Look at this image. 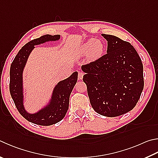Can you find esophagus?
Returning <instances> with one entry per match:
<instances>
[{"label":"esophagus","instance_id":"34e87169","mask_svg":"<svg viewBox=\"0 0 158 158\" xmlns=\"http://www.w3.org/2000/svg\"><path fill=\"white\" fill-rule=\"evenodd\" d=\"M83 77H84V73H82V72H79L78 73V79H82Z\"/></svg>","mask_w":158,"mask_h":158}]
</instances>
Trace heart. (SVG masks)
I'll return each mask as SVG.
<instances>
[{"mask_svg":"<svg viewBox=\"0 0 158 158\" xmlns=\"http://www.w3.org/2000/svg\"><path fill=\"white\" fill-rule=\"evenodd\" d=\"M105 48L104 43L102 40L90 39L81 45L79 53L81 55H88L89 61H94L104 55Z\"/></svg>","mask_w":158,"mask_h":158,"instance_id":"b5f03b06","label":"heart"}]
</instances>
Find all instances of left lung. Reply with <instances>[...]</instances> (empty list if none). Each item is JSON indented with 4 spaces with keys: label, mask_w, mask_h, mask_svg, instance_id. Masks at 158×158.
Returning <instances> with one entry per match:
<instances>
[{
    "label": "left lung",
    "mask_w": 158,
    "mask_h": 158,
    "mask_svg": "<svg viewBox=\"0 0 158 158\" xmlns=\"http://www.w3.org/2000/svg\"><path fill=\"white\" fill-rule=\"evenodd\" d=\"M102 36L108 41L107 54L82 65L83 81L94 111L113 117L137 104L144 88L143 65L130 43L110 34Z\"/></svg>",
    "instance_id": "1"
}]
</instances>
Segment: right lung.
Instances as JSON below:
<instances>
[{
    "label": "right lung",
    "instance_id": "obj_1",
    "mask_svg": "<svg viewBox=\"0 0 158 158\" xmlns=\"http://www.w3.org/2000/svg\"><path fill=\"white\" fill-rule=\"evenodd\" d=\"M60 35H46L34 39L23 47L14 58L10 67V91L11 97L20 114L33 124L50 126L64 118L69 107L70 94L75 85L78 73L74 72L68 78L60 81L54 86L49 101L36 113H29L24 106L23 74L27 59L35 45L50 41H56Z\"/></svg>",
    "mask_w": 158,
    "mask_h": 158
}]
</instances>
